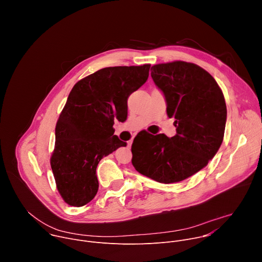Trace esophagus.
Listing matches in <instances>:
<instances>
[{
	"instance_id": "34e87169",
	"label": "esophagus",
	"mask_w": 262,
	"mask_h": 262,
	"mask_svg": "<svg viewBox=\"0 0 262 262\" xmlns=\"http://www.w3.org/2000/svg\"><path fill=\"white\" fill-rule=\"evenodd\" d=\"M132 144H133V141H128L127 142V147L130 149V147H132Z\"/></svg>"
}]
</instances>
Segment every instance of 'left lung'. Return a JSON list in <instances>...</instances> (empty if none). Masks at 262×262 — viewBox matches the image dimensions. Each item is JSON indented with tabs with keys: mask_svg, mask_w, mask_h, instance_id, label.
<instances>
[{
	"mask_svg": "<svg viewBox=\"0 0 262 262\" xmlns=\"http://www.w3.org/2000/svg\"><path fill=\"white\" fill-rule=\"evenodd\" d=\"M151 78L163 92L176 135L135 138V169L156 181L174 183L207 166L225 133L227 107L215 80L200 66L183 61L154 65Z\"/></svg>",
	"mask_w": 262,
	"mask_h": 262,
	"instance_id": "1",
	"label": "left lung"
}]
</instances>
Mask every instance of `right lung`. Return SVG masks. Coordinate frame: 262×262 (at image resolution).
I'll list each match as a JSON object with an SVG mask.
<instances>
[{
    "label": "right lung",
    "mask_w": 262,
    "mask_h": 262,
    "mask_svg": "<svg viewBox=\"0 0 262 262\" xmlns=\"http://www.w3.org/2000/svg\"><path fill=\"white\" fill-rule=\"evenodd\" d=\"M150 64L97 70L70 91L56 125L51 167L63 200L89 203L98 191L96 168L103 157L126 146L113 128L127 118V99L148 79Z\"/></svg>",
    "instance_id": "right-lung-1"
}]
</instances>
